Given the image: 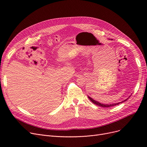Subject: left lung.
<instances>
[{"mask_svg": "<svg viewBox=\"0 0 147 147\" xmlns=\"http://www.w3.org/2000/svg\"><path fill=\"white\" fill-rule=\"evenodd\" d=\"M130 97V96H129ZM88 98H89V99L90 100V101L93 102L94 104H95V105H98V106H100V107H104V108H108V107H112V106H115V105H119L120 103H121L122 102H124V101H126V100L128 99H125L124 101H122L121 102H118V103H115V104H101L100 102H97V101H95V100H94L93 99H92V98H90V97H89V96H88Z\"/></svg>", "mask_w": 147, "mask_h": 147, "instance_id": "8db88e82", "label": "left lung"}]
</instances>
